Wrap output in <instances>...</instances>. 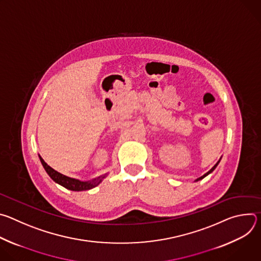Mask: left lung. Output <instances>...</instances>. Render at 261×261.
Returning <instances> with one entry per match:
<instances>
[{
	"mask_svg": "<svg viewBox=\"0 0 261 261\" xmlns=\"http://www.w3.org/2000/svg\"><path fill=\"white\" fill-rule=\"evenodd\" d=\"M220 160H221V159H220ZM220 160H219V161H218V162H217V163H216V164H215V165H214V167H213V168H212V169H211V170H210V171H207V172H206V173H205V174H203V175H202V176H200V177H198V178H197V179H196V181H197V180H199V179H202V178H203V177H205V176H206V175H207V174H210V173H211V172H213V171H214V170H215V168H216V167H217V165H218V164H219V162H220Z\"/></svg>",
	"mask_w": 261,
	"mask_h": 261,
	"instance_id": "8db88e82",
	"label": "left lung"
}]
</instances>
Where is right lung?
Segmentation results:
<instances>
[{
    "mask_svg": "<svg viewBox=\"0 0 261 261\" xmlns=\"http://www.w3.org/2000/svg\"><path fill=\"white\" fill-rule=\"evenodd\" d=\"M40 158V161L45 169V171L47 172V174L58 184H60L61 186H63V187H65L66 189H69V190H72V191H85V190H90V189H93L95 188L96 186H98L102 178L105 177V175H101L97 178H94L93 180H90V181H82L80 179H76V178H72V177H69V176H66L58 171H56L54 168H51L49 165H47L45 163V161L39 156Z\"/></svg>",
    "mask_w": 261,
    "mask_h": 261,
    "instance_id": "1",
    "label": "right lung"
}]
</instances>
